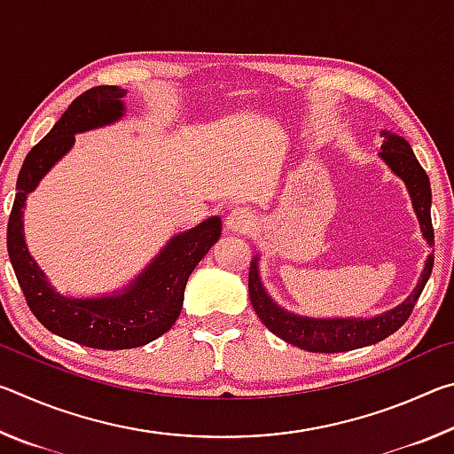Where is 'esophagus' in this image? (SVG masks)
<instances>
[{
	"instance_id": "34e87169",
	"label": "esophagus",
	"mask_w": 454,
	"mask_h": 454,
	"mask_svg": "<svg viewBox=\"0 0 454 454\" xmlns=\"http://www.w3.org/2000/svg\"><path fill=\"white\" fill-rule=\"evenodd\" d=\"M256 224V216L254 212L248 208H234L232 212L228 214L226 218V228L230 232H250L252 228Z\"/></svg>"
}]
</instances>
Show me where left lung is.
<instances>
[{
    "instance_id": "left-lung-1",
    "label": "left lung",
    "mask_w": 454,
    "mask_h": 454,
    "mask_svg": "<svg viewBox=\"0 0 454 454\" xmlns=\"http://www.w3.org/2000/svg\"><path fill=\"white\" fill-rule=\"evenodd\" d=\"M387 136V142L382 145L380 156L396 176L404 180L409 194L412 198L414 212H417L422 236L427 238L428 246H434V230L433 220H430V182L427 172L422 170L419 160L414 158L411 144L401 136L382 132ZM434 258L428 256L425 272L419 286L414 288L412 294L406 301L396 306L395 310H388L376 318L360 320V318H333V320H318V318H304L290 314L288 310L280 309L262 288V282L258 278V264L256 258L250 262L248 272V292L252 309L256 310L258 318L262 325L274 333L282 340H286L292 347H298L309 352H347L355 348L368 347V344L380 342L384 338L396 333L412 314L414 304L425 284L433 272Z\"/></svg>"
}]
</instances>
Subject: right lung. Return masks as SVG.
<instances>
[{"mask_svg": "<svg viewBox=\"0 0 454 454\" xmlns=\"http://www.w3.org/2000/svg\"><path fill=\"white\" fill-rule=\"evenodd\" d=\"M124 96L126 91L118 86H96L74 99L51 132L26 156L7 222V252L29 310L50 333L98 350L137 348L168 333L180 317L184 288L192 270L222 236L218 216L174 236L124 294L75 301L53 292L24 240L21 208L26 196L72 148L74 134L121 118Z\"/></svg>", "mask_w": 454, "mask_h": 454, "instance_id": "add662e5", "label": "right lung"}]
</instances>
